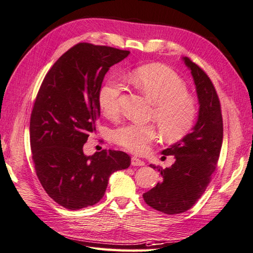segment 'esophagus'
<instances>
[{
    "label": "esophagus",
    "mask_w": 253,
    "mask_h": 253,
    "mask_svg": "<svg viewBox=\"0 0 253 253\" xmlns=\"http://www.w3.org/2000/svg\"><path fill=\"white\" fill-rule=\"evenodd\" d=\"M131 164L133 166H144L145 165V162L143 161V160L138 159L137 157H132L131 159Z\"/></svg>",
    "instance_id": "esophagus-1"
}]
</instances>
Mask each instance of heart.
Listing matches in <instances>:
<instances>
[{
    "label": "heart",
    "mask_w": 253,
    "mask_h": 253,
    "mask_svg": "<svg viewBox=\"0 0 253 253\" xmlns=\"http://www.w3.org/2000/svg\"><path fill=\"white\" fill-rule=\"evenodd\" d=\"M132 83L153 104L151 118L156 121L162 136L169 140L181 138L196 116V105L187 93V84L177 74L163 65H146L134 72ZM123 84L119 78H110L98 91V104L108 117L119 113ZM157 137L155 126L134 123L116 128L114 139L126 149L141 153Z\"/></svg>",
    "instance_id": "b5f03b06"
}]
</instances>
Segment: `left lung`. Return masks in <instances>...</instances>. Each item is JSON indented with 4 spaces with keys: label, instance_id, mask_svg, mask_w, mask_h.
Masks as SVG:
<instances>
[{
    "label": "left lung",
    "instance_id": "1",
    "mask_svg": "<svg viewBox=\"0 0 253 253\" xmlns=\"http://www.w3.org/2000/svg\"><path fill=\"white\" fill-rule=\"evenodd\" d=\"M182 61L195 84L198 120L189 134L162 150V155L176 159L170 168L163 169L150 164L161 173L162 180L143 195L150 207L168 214L187 211L205 192L217 168L223 139L220 101L211 80L189 58L183 57Z\"/></svg>",
    "mask_w": 253,
    "mask_h": 253
}]
</instances>
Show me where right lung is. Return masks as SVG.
<instances>
[{
    "label": "right lung",
    "mask_w": 253,
    "mask_h": 253,
    "mask_svg": "<svg viewBox=\"0 0 253 253\" xmlns=\"http://www.w3.org/2000/svg\"><path fill=\"white\" fill-rule=\"evenodd\" d=\"M128 54L79 42L52 65L36 96L30 120L36 175L47 194L70 211L96 204L105 194L110 175L131 164L123 151L84 153L89 135L96 131L103 79Z\"/></svg>",
    "instance_id": "1"
}]
</instances>
